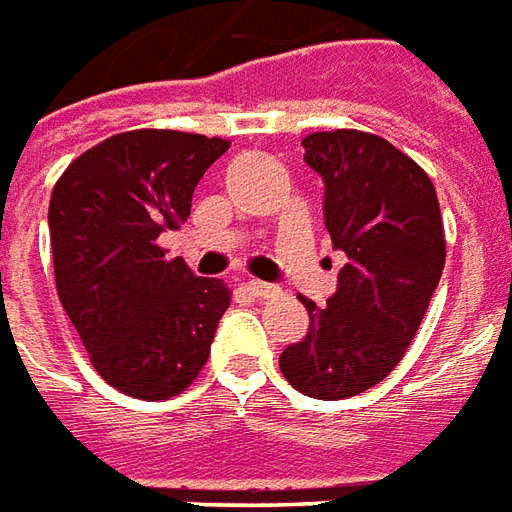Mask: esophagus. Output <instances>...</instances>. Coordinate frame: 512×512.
<instances>
[{"instance_id":"34e87169","label":"esophagus","mask_w":512,"mask_h":512,"mask_svg":"<svg viewBox=\"0 0 512 512\" xmlns=\"http://www.w3.org/2000/svg\"><path fill=\"white\" fill-rule=\"evenodd\" d=\"M245 289H248L253 297H273L275 292H278V286L264 284V281H248V284H245Z\"/></svg>"}]
</instances>
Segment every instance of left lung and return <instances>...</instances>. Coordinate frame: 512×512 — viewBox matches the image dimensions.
Listing matches in <instances>:
<instances>
[{
	"mask_svg": "<svg viewBox=\"0 0 512 512\" xmlns=\"http://www.w3.org/2000/svg\"><path fill=\"white\" fill-rule=\"evenodd\" d=\"M303 148L325 181V226L347 264L325 306L300 297L308 333L278 366L306 397L344 400L402 361L441 281L447 239L433 181L389 140L333 129L303 137Z\"/></svg>",
	"mask_w": 512,
	"mask_h": 512,
	"instance_id": "8db88e82",
	"label": "left lung"
}]
</instances>
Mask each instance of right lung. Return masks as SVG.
I'll list each match as a JSON object with an SVG mask.
<instances>
[{
  "label": "right lung",
  "mask_w": 512,
  "mask_h": 512,
  "mask_svg": "<svg viewBox=\"0 0 512 512\" xmlns=\"http://www.w3.org/2000/svg\"><path fill=\"white\" fill-rule=\"evenodd\" d=\"M228 140L173 129L112 134L63 170L49 201L57 297L101 378L137 400H170L204 369L231 303L159 245Z\"/></svg>",
  "instance_id": "obj_1"
}]
</instances>
